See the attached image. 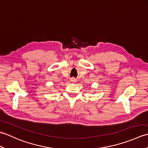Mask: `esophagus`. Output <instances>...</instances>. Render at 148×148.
<instances>
[{
	"label": "esophagus",
	"mask_w": 148,
	"mask_h": 148,
	"mask_svg": "<svg viewBox=\"0 0 148 148\" xmlns=\"http://www.w3.org/2000/svg\"><path fill=\"white\" fill-rule=\"evenodd\" d=\"M70 80H71V82H72V83H75V82H76V81H77L76 79H75L74 77H72V78H71Z\"/></svg>",
	"instance_id": "1"
}]
</instances>
